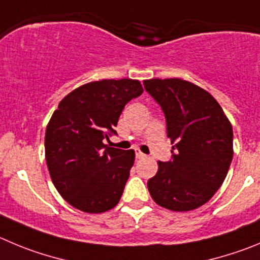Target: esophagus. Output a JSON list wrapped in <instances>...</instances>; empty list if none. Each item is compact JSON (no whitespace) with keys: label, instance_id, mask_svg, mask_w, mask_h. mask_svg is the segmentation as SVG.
<instances>
[{"label":"esophagus","instance_id":"1","mask_svg":"<svg viewBox=\"0 0 260 260\" xmlns=\"http://www.w3.org/2000/svg\"><path fill=\"white\" fill-rule=\"evenodd\" d=\"M145 156H146V155L142 154V152L140 151V150H136V157H137V159H144Z\"/></svg>","mask_w":260,"mask_h":260}]
</instances>
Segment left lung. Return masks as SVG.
I'll list each match as a JSON object with an SVG mask.
<instances>
[{
  "instance_id": "left-lung-1",
  "label": "left lung",
  "mask_w": 260,
  "mask_h": 260,
  "mask_svg": "<svg viewBox=\"0 0 260 260\" xmlns=\"http://www.w3.org/2000/svg\"><path fill=\"white\" fill-rule=\"evenodd\" d=\"M145 89L161 106L167 136L174 145L169 161H157L147 181L152 200L173 212L209 201L222 186L234 156V132L214 97L181 78L146 79Z\"/></svg>"
}]
</instances>
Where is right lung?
<instances>
[{"label": "right lung", "mask_w": 260, "mask_h": 260, "mask_svg": "<svg viewBox=\"0 0 260 260\" xmlns=\"http://www.w3.org/2000/svg\"><path fill=\"white\" fill-rule=\"evenodd\" d=\"M144 92L137 79H103L60 101L46 128V163L53 186L77 209L104 213L122 198L135 163L133 150L104 144L125 104Z\"/></svg>", "instance_id": "obj_1"}]
</instances>
